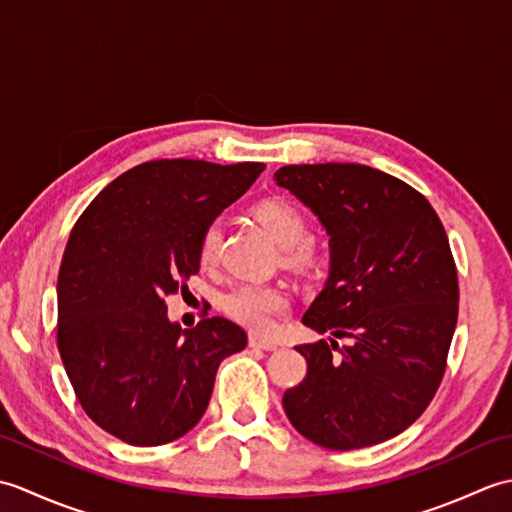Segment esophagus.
I'll return each mask as SVG.
<instances>
[{
    "instance_id": "obj_1",
    "label": "esophagus",
    "mask_w": 512,
    "mask_h": 512,
    "mask_svg": "<svg viewBox=\"0 0 512 512\" xmlns=\"http://www.w3.org/2000/svg\"><path fill=\"white\" fill-rule=\"evenodd\" d=\"M248 343H250V347H255V350H266V352H273L279 347L277 341L266 339V336H259V334H250Z\"/></svg>"
}]
</instances>
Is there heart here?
I'll return each instance as SVG.
<instances>
[{
    "label": "heart",
    "instance_id": "heart-1",
    "mask_svg": "<svg viewBox=\"0 0 512 512\" xmlns=\"http://www.w3.org/2000/svg\"><path fill=\"white\" fill-rule=\"evenodd\" d=\"M253 217L264 226V231L275 239L277 246L284 248V259L288 266L312 264V248L308 246V220L295 204L281 198H268L253 206ZM222 228L220 224H209L200 235L198 255L200 262L211 266L220 255ZM222 306L228 317H233L250 330H270L277 314L288 308V295L284 288L268 284H242L226 292Z\"/></svg>",
    "mask_w": 512,
    "mask_h": 512
}]
</instances>
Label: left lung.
<instances>
[{
	"mask_svg": "<svg viewBox=\"0 0 512 512\" xmlns=\"http://www.w3.org/2000/svg\"><path fill=\"white\" fill-rule=\"evenodd\" d=\"M275 180L330 237L328 279L301 319L330 343L297 347L308 374L284 394L286 416L325 449L385 442L420 418L447 367L460 299L447 233L427 198L385 171L290 165Z\"/></svg>",
	"mask_w": 512,
	"mask_h": 512,
	"instance_id": "1",
	"label": "left lung"
}]
</instances>
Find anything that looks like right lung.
<instances>
[{
	"label": "right lung",
	"instance_id": "add662e5",
	"mask_svg": "<svg viewBox=\"0 0 512 512\" xmlns=\"http://www.w3.org/2000/svg\"><path fill=\"white\" fill-rule=\"evenodd\" d=\"M264 169L145 162L107 184L74 224L57 281V343L81 407L118 440L182 438L209 407L217 367L246 347V332L222 317L182 330L165 297L198 273L202 231Z\"/></svg>",
	"mask_w": 512,
	"mask_h": 512
}]
</instances>
